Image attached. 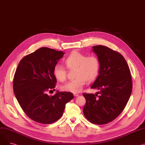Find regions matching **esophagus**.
<instances>
[{"mask_svg":"<svg viewBox=\"0 0 145 145\" xmlns=\"http://www.w3.org/2000/svg\"><path fill=\"white\" fill-rule=\"evenodd\" d=\"M73 95H74V96H75V97H77V96H78L79 95L78 93H73Z\"/></svg>","mask_w":145,"mask_h":145,"instance_id":"obj_1","label":"esophagus"}]
</instances>
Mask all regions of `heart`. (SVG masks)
I'll list each match as a JSON object with an SVG mask.
<instances>
[{
    "label": "heart",
    "instance_id": "1",
    "mask_svg": "<svg viewBox=\"0 0 145 145\" xmlns=\"http://www.w3.org/2000/svg\"><path fill=\"white\" fill-rule=\"evenodd\" d=\"M67 67L70 69H75V78L69 81L62 86L66 92L78 93L83 89L88 81H92L97 76L100 69V62L95 56H87L85 54L74 51L65 60ZM53 74L56 79L63 82L66 79L65 68L57 64L53 68Z\"/></svg>",
    "mask_w": 145,
    "mask_h": 145
}]
</instances>
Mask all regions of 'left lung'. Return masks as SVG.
<instances>
[{
    "label": "left lung",
    "instance_id": "left-lung-1",
    "mask_svg": "<svg viewBox=\"0 0 145 145\" xmlns=\"http://www.w3.org/2000/svg\"><path fill=\"white\" fill-rule=\"evenodd\" d=\"M100 62L98 76L90 88L97 93L83 94L86 104L83 112L85 118L96 125L108 123L123 110L132 90L131 71L123 56L102 45L92 47Z\"/></svg>",
    "mask_w": 145,
    "mask_h": 145
}]
</instances>
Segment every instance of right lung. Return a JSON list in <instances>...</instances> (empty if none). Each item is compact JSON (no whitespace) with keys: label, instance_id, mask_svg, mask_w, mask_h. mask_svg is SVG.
<instances>
[{"label":"right lung","instance_id":"right-lung-1","mask_svg":"<svg viewBox=\"0 0 145 145\" xmlns=\"http://www.w3.org/2000/svg\"><path fill=\"white\" fill-rule=\"evenodd\" d=\"M65 53L41 48L25 56L19 62L13 78V92L26 115L36 122L50 124L62 117L66 104L73 98L71 92L55 90L56 79L53 68Z\"/></svg>","mask_w":145,"mask_h":145}]
</instances>
